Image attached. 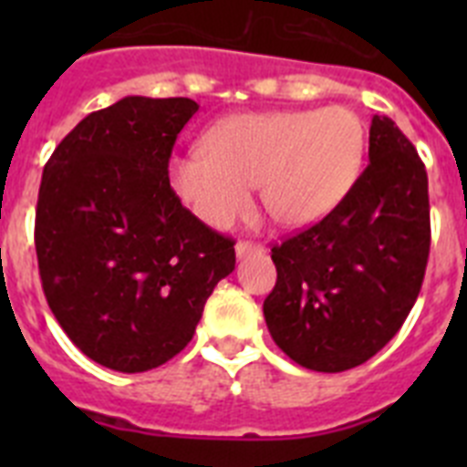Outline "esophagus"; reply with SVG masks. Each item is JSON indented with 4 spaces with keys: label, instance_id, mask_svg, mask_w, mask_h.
Instances as JSON below:
<instances>
[{
    "label": "esophagus",
    "instance_id": "1",
    "mask_svg": "<svg viewBox=\"0 0 467 467\" xmlns=\"http://www.w3.org/2000/svg\"><path fill=\"white\" fill-rule=\"evenodd\" d=\"M264 247L257 245V243H247V241H241L236 243V257H245V254H262Z\"/></svg>",
    "mask_w": 467,
    "mask_h": 467
}]
</instances>
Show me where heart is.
Returning <instances> with one entry per match:
<instances>
[{"mask_svg":"<svg viewBox=\"0 0 467 467\" xmlns=\"http://www.w3.org/2000/svg\"><path fill=\"white\" fill-rule=\"evenodd\" d=\"M203 149L171 161V182L205 224H234L253 205L254 184H262L275 220L306 226L348 196L365 161L367 130L344 105L264 111L220 121Z\"/></svg>","mask_w":467,"mask_h":467,"instance_id":"obj_1","label":"heart"}]
</instances>
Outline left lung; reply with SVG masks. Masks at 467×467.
Returning a JSON list of instances; mask_svg holds the SVG:
<instances>
[{
  "label": "left lung",
  "mask_w": 467,
  "mask_h": 467,
  "mask_svg": "<svg viewBox=\"0 0 467 467\" xmlns=\"http://www.w3.org/2000/svg\"><path fill=\"white\" fill-rule=\"evenodd\" d=\"M431 253L428 175L388 117L369 126V163L327 217L271 247L278 280L264 299L271 337L296 365L346 372L393 339Z\"/></svg>",
  "instance_id": "obj_1"
}]
</instances>
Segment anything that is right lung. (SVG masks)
<instances>
[{"label": "right lung", "mask_w": 467, "mask_h": 467, "mask_svg": "<svg viewBox=\"0 0 467 467\" xmlns=\"http://www.w3.org/2000/svg\"><path fill=\"white\" fill-rule=\"evenodd\" d=\"M189 98L128 95L93 111L44 166L35 247L41 287L72 344L114 372H147L192 341L234 241L193 217L168 161Z\"/></svg>", "instance_id": "add662e5"}]
</instances>
